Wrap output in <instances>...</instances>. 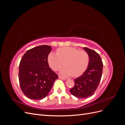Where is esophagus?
Listing matches in <instances>:
<instances>
[{
  "label": "esophagus",
  "instance_id": "34e87169",
  "mask_svg": "<svg viewBox=\"0 0 125 125\" xmlns=\"http://www.w3.org/2000/svg\"><path fill=\"white\" fill-rule=\"evenodd\" d=\"M58 78H59V79H62V80H66V78H63V77H62V76H60V75H59V77H58Z\"/></svg>",
  "mask_w": 125,
  "mask_h": 125
}]
</instances>
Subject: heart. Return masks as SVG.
Returning <instances> with one entry per match:
<instances>
[{"label":"heart","mask_w":125,"mask_h":125,"mask_svg":"<svg viewBox=\"0 0 125 125\" xmlns=\"http://www.w3.org/2000/svg\"><path fill=\"white\" fill-rule=\"evenodd\" d=\"M89 62V55L86 52L70 47L59 48L57 54L51 52L48 57L49 65L54 71L61 68L65 62L66 67L60 70V73L66 76H80L86 70Z\"/></svg>","instance_id":"heart-1"}]
</instances>
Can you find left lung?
<instances>
[{"label": "left lung", "instance_id": "1", "mask_svg": "<svg viewBox=\"0 0 125 125\" xmlns=\"http://www.w3.org/2000/svg\"><path fill=\"white\" fill-rule=\"evenodd\" d=\"M89 57L86 70L80 77L74 79V85L70 93L79 99H86L92 96L101 81L103 64L99 54L92 50L83 47Z\"/></svg>", "mask_w": 125, "mask_h": 125}]
</instances>
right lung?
Returning <instances> with one entry per match:
<instances>
[{
    "instance_id": "obj_1",
    "label": "right lung",
    "mask_w": 125,
    "mask_h": 125,
    "mask_svg": "<svg viewBox=\"0 0 125 125\" xmlns=\"http://www.w3.org/2000/svg\"><path fill=\"white\" fill-rule=\"evenodd\" d=\"M48 45H40L28 50L19 64V80L22 92L29 99L40 100L50 92L58 75L49 67Z\"/></svg>"
}]
</instances>
